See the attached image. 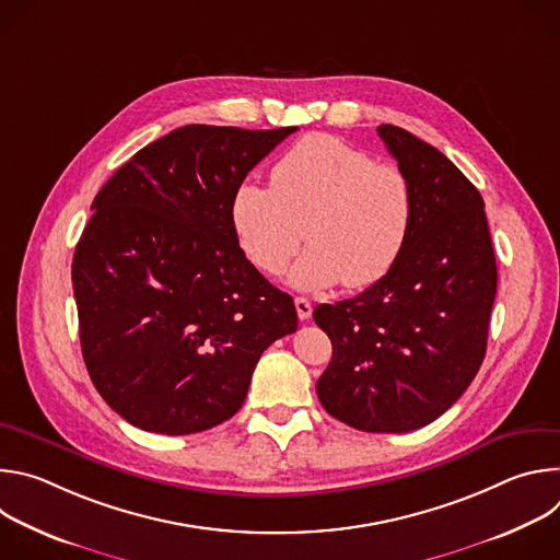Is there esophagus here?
I'll use <instances>...</instances> for the list:
<instances>
[{
    "mask_svg": "<svg viewBox=\"0 0 560 560\" xmlns=\"http://www.w3.org/2000/svg\"><path fill=\"white\" fill-rule=\"evenodd\" d=\"M294 307H296V314H299L301 322H305V318L312 316V303H310L307 299L296 296V299H294Z\"/></svg>",
    "mask_w": 560,
    "mask_h": 560,
    "instance_id": "obj_1",
    "label": "esophagus"
}]
</instances>
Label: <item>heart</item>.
Here are the masks:
<instances>
[{
	"mask_svg": "<svg viewBox=\"0 0 560 560\" xmlns=\"http://www.w3.org/2000/svg\"><path fill=\"white\" fill-rule=\"evenodd\" d=\"M412 217L406 173L332 135L303 137L275 164L272 186L246 182L230 201L236 242L266 275H281L310 238L290 272L299 290L381 281L406 248Z\"/></svg>",
	"mask_w": 560,
	"mask_h": 560,
	"instance_id": "heart-1",
	"label": "heart"
}]
</instances>
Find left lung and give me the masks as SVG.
Listing matches in <instances>:
<instances>
[{
	"mask_svg": "<svg viewBox=\"0 0 560 560\" xmlns=\"http://www.w3.org/2000/svg\"><path fill=\"white\" fill-rule=\"evenodd\" d=\"M406 173L415 217L392 270L354 299L314 307L332 341L316 381L326 412L361 432H412L439 419L483 363L497 259L481 192L434 145L376 128Z\"/></svg>",
	"mask_w": 560,
	"mask_h": 560,
	"instance_id": "obj_1",
	"label": "left lung"
}]
</instances>
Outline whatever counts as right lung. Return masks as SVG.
I'll list each match as a JSON object with an SVG mask.
<instances>
[{
    "mask_svg": "<svg viewBox=\"0 0 560 560\" xmlns=\"http://www.w3.org/2000/svg\"><path fill=\"white\" fill-rule=\"evenodd\" d=\"M294 130L184 126L97 192L72 257L79 339L93 385L135 428L182 436L228 421L264 350L296 330L292 296L230 221L234 190Z\"/></svg>",
    "mask_w": 560,
    "mask_h": 560,
    "instance_id": "1",
    "label": "right lung"
}]
</instances>
